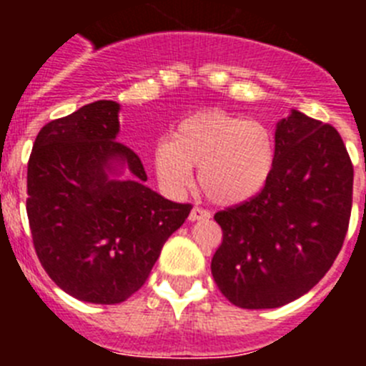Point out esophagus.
Returning <instances> with one entry per match:
<instances>
[{
	"mask_svg": "<svg viewBox=\"0 0 366 366\" xmlns=\"http://www.w3.org/2000/svg\"><path fill=\"white\" fill-rule=\"evenodd\" d=\"M209 218H211V212L205 211V209H199V207H194L189 214L190 222H199V219H209Z\"/></svg>",
	"mask_w": 366,
	"mask_h": 366,
	"instance_id": "1",
	"label": "esophagus"
}]
</instances>
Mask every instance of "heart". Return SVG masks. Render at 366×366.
<instances>
[{"label":"heart","mask_w":366,"mask_h":366,"mask_svg":"<svg viewBox=\"0 0 366 366\" xmlns=\"http://www.w3.org/2000/svg\"><path fill=\"white\" fill-rule=\"evenodd\" d=\"M152 163L161 185L179 194L192 183V167L211 202L240 205L267 185L274 168V141L269 128L219 108L202 109L181 119L172 141L157 139Z\"/></svg>","instance_id":"obj_1"}]
</instances>
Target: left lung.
I'll return each instance as SVG.
<instances>
[{
	"label": "left lung",
	"mask_w": 366,
	"mask_h": 366,
	"mask_svg": "<svg viewBox=\"0 0 366 366\" xmlns=\"http://www.w3.org/2000/svg\"><path fill=\"white\" fill-rule=\"evenodd\" d=\"M354 167L334 126L292 109L274 130V168L253 199L214 214L219 292L245 310L279 308L308 293L342 247Z\"/></svg>",
	"instance_id": "obj_1"
}]
</instances>
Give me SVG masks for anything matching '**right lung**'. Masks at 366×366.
Here are the masks:
<instances>
[{"mask_svg": "<svg viewBox=\"0 0 366 366\" xmlns=\"http://www.w3.org/2000/svg\"><path fill=\"white\" fill-rule=\"evenodd\" d=\"M119 109L97 100L51 121L27 167V216L41 266L58 287L92 304L134 295L192 209L144 185L139 155L117 141ZM122 169L128 180L117 177Z\"/></svg>", "mask_w": 366, "mask_h": 366, "instance_id": "1", "label": "right lung"}]
</instances>
